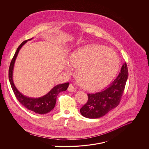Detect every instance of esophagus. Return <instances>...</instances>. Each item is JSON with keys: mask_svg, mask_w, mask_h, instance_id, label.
<instances>
[{"mask_svg": "<svg viewBox=\"0 0 149 149\" xmlns=\"http://www.w3.org/2000/svg\"><path fill=\"white\" fill-rule=\"evenodd\" d=\"M68 91L69 92H76V88L72 86V85H69V87L68 88Z\"/></svg>", "mask_w": 149, "mask_h": 149, "instance_id": "obj_1", "label": "esophagus"}]
</instances>
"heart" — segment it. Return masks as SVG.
I'll list each match as a JSON object with an SVG mask.
<instances>
[{
  "label": "heart",
  "mask_w": 149,
  "mask_h": 149,
  "mask_svg": "<svg viewBox=\"0 0 149 149\" xmlns=\"http://www.w3.org/2000/svg\"><path fill=\"white\" fill-rule=\"evenodd\" d=\"M118 56L103 45H88L80 48L70 55L68 65L77 69L76 78L84 89L95 91L102 89L116 75L120 67ZM69 67L66 68L70 72Z\"/></svg>",
  "instance_id": "1"
}]
</instances>
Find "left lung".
Segmentation results:
<instances>
[{"label": "left lung", "mask_w": 149, "mask_h": 149, "mask_svg": "<svg viewBox=\"0 0 149 149\" xmlns=\"http://www.w3.org/2000/svg\"><path fill=\"white\" fill-rule=\"evenodd\" d=\"M128 78V69L126 62L116 79L107 88L100 92L88 94V100L81 109V115L86 118H100L120 102L126 82Z\"/></svg>", "instance_id": "1"}]
</instances>
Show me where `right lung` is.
I'll return each instance as SVG.
<instances>
[{"instance_id": "add662e5", "label": "right lung", "mask_w": 149, "mask_h": 149, "mask_svg": "<svg viewBox=\"0 0 149 149\" xmlns=\"http://www.w3.org/2000/svg\"><path fill=\"white\" fill-rule=\"evenodd\" d=\"M33 38H31L29 40L24 41L17 48L15 54H14V57L10 63L8 72V78L11 88L14 91V94L19 102L28 110H30L34 111L35 113L40 114H44L49 113L52 109H54L56 105L57 95L60 92L67 91L69 84V82H67L57 85L48 93L38 98H32L27 97L21 93L17 90L13 81V70L15 62L21 48L28 41L31 40Z\"/></svg>"}]
</instances>
